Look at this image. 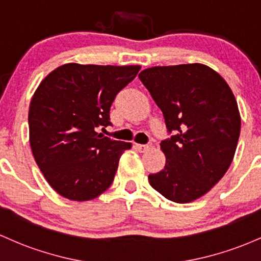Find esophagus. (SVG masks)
<instances>
[{"mask_svg":"<svg viewBox=\"0 0 261 261\" xmlns=\"http://www.w3.org/2000/svg\"><path fill=\"white\" fill-rule=\"evenodd\" d=\"M153 146V144L151 143H148V144H136V148L138 149L139 151H142V153H144V151L149 150V149Z\"/></svg>","mask_w":261,"mask_h":261,"instance_id":"34e87169","label":"esophagus"}]
</instances>
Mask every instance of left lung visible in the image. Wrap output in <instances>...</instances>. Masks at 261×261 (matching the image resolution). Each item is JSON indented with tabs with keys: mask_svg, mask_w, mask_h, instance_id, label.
Returning <instances> with one entry per match:
<instances>
[{
	"mask_svg": "<svg viewBox=\"0 0 261 261\" xmlns=\"http://www.w3.org/2000/svg\"><path fill=\"white\" fill-rule=\"evenodd\" d=\"M174 136L160 143L166 163L149 184L176 203L210 191L232 164L241 115L229 85L207 65L154 66L139 74Z\"/></svg>",
	"mask_w": 261,
	"mask_h": 261,
	"instance_id": "obj_1",
	"label": "left lung"
}]
</instances>
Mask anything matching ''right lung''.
I'll return each instance as SVG.
<instances>
[{
  "label": "right lung",
  "mask_w": 261,
  "mask_h": 261,
  "mask_svg": "<svg viewBox=\"0 0 261 261\" xmlns=\"http://www.w3.org/2000/svg\"><path fill=\"white\" fill-rule=\"evenodd\" d=\"M139 70L69 63L39 84L29 105V143L45 180L63 197L90 201L111 186L132 144L96 129L111 125L116 95Z\"/></svg>",
  "instance_id": "1"
}]
</instances>
